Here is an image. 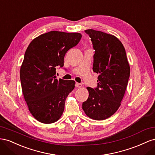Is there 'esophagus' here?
Masks as SVG:
<instances>
[{"label": "esophagus", "instance_id": "34e87169", "mask_svg": "<svg viewBox=\"0 0 155 155\" xmlns=\"http://www.w3.org/2000/svg\"><path fill=\"white\" fill-rule=\"evenodd\" d=\"M75 86H76L77 87H81L82 86V84L81 83L76 82V83H75Z\"/></svg>", "mask_w": 155, "mask_h": 155}]
</instances>
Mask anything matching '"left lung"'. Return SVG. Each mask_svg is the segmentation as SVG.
Returning <instances> with one entry per match:
<instances>
[{
    "label": "left lung",
    "instance_id": "obj_1",
    "mask_svg": "<svg viewBox=\"0 0 155 155\" xmlns=\"http://www.w3.org/2000/svg\"><path fill=\"white\" fill-rule=\"evenodd\" d=\"M85 32L95 50L93 71L99 75L97 87H87L89 97L82 103V109L89 117L104 120L120 107L130 77V66L125 48L116 37L92 29Z\"/></svg>",
    "mask_w": 155,
    "mask_h": 155
}]
</instances>
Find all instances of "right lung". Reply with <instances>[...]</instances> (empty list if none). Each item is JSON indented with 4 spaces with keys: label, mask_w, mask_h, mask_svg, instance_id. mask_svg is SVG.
Wrapping results in <instances>:
<instances>
[{
    "label": "right lung",
    "mask_w": 155,
    "mask_h": 155,
    "mask_svg": "<svg viewBox=\"0 0 155 155\" xmlns=\"http://www.w3.org/2000/svg\"><path fill=\"white\" fill-rule=\"evenodd\" d=\"M80 33L51 31L35 38L25 52L21 67L22 91L29 111L43 123H52L62 115L74 81L56 78V68L64 66V56L80 41Z\"/></svg>",
    "instance_id": "right-lung-1"
}]
</instances>
